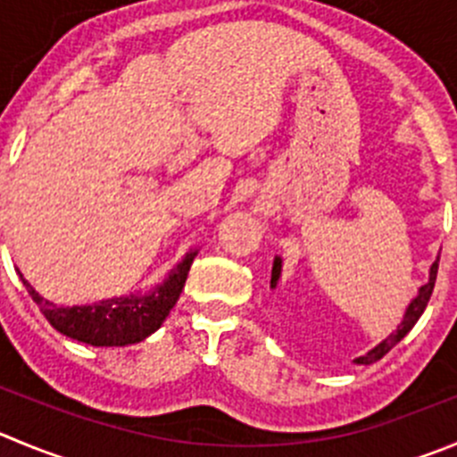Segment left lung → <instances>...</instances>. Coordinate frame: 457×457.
Masks as SVG:
<instances>
[{
    "label": "left lung",
    "mask_w": 457,
    "mask_h": 457,
    "mask_svg": "<svg viewBox=\"0 0 457 457\" xmlns=\"http://www.w3.org/2000/svg\"><path fill=\"white\" fill-rule=\"evenodd\" d=\"M437 262H440V255H437L436 262H433L431 269H428V282H424V285L417 289V296L408 303L406 312H403V319H402V323L397 325V329H395L390 337H386L381 343H377V345L372 347V350H368L363 356H356L354 359L356 366H370V363L379 361L381 356L388 354V352L393 350V347L397 345V343L402 341L408 332H411L412 325L420 320V316L424 314V310H427V305H428V298H431L433 287H436ZM280 276H282V258L280 255H276V258H273V267H271V289H276L278 282H280Z\"/></svg>",
    "instance_id": "left-lung-1"
}]
</instances>
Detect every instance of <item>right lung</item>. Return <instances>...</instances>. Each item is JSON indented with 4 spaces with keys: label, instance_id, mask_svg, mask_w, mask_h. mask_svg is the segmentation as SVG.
<instances>
[{
    "label": "right lung",
    "instance_id": "1",
    "mask_svg": "<svg viewBox=\"0 0 457 457\" xmlns=\"http://www.w3.org/2000/svg\"><path fill=\"white\" fill-rule=\"evenodd\" d=\"M197 253L199 249H190L175 264V269L168 271L166 280L154 285L152 289L128 294V296L103 298V301L89 303V305L73 307L55 305V303L46 301L20 271L17 273H20V280L24 282L29 296L37 303L45 319L60 334L87 343V345L125 347L141 343L143 338L154 334L163 325L166 316L175 307L181 289H184L190 264H193Z\"/></svg>",
    "mask_w": 457,
    "mask_h": 457
}]
</instances>
